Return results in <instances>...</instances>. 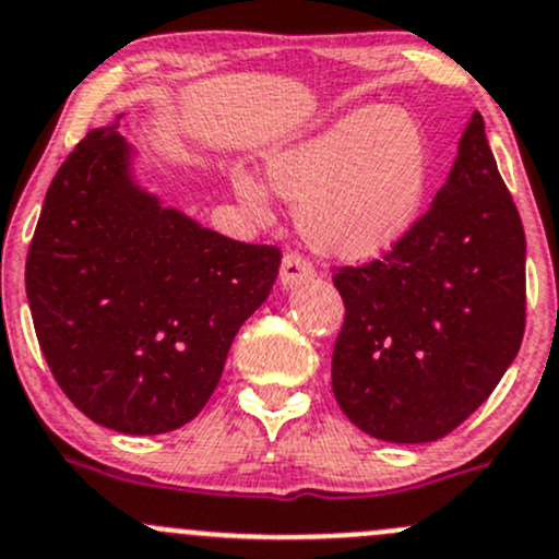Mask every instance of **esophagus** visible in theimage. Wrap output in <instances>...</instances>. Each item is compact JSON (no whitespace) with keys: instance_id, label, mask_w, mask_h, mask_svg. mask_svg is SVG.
Returning a JSON list of instances; mask_svg holds the SVG:
<instances>
[{"instance_id":"esophagus-1","label":"esophagus","mask_w":559,"mask_h":559,"mask_svg":"<svg viewBox=\"0 0 559 559\" xmlns=\"http://www.w3.org/2000/svg\"><path fill=\"white\" fill-rule=\"evenodd\" d=\"M316 278V267L305 260L302 254H286L284 262H281V284L284 286H297L305 284V281Z\"/></svg>"}]
</instances>
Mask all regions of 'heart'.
Returning <instances> with one entry per match:
<instances>
[{"label":"heart","mask_w":559,"mask_h":559,"mask_svg":"<svg viewBox=\"0 0 559 559\" xmlns=\"http://www.w3.org/2000/svg\"><path fill=\"white\" fill-rule=\"evenodd\" d=\"M428 168L420 122L374 104L264 155L267 185L297 203L305 243L340 262L378 260L402 243L426 201ZM230 187L246 214L267 216V187L243 163L230 168Z\"/></svg>","instance_id":"obj_1"}]
</instances>
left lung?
Masks as SVG:
<instances>
[{
	"label": "left lung",
	"mask_w": 559,
	"mask_h": 559,
	"mask_svg": "<svg viewBox=\"0 0 559 559\" xmlns=\"http://www.w3.org/2000/svg\"><path fill=\"white\" fill-rule=\"evenodd\" d=\"M332 281L345 302L332 391L364 433L437 442L490 396L525 334V230L479 111L402 243Z\"/></svg>",
	"instance_id": "1"
}]
</instances>
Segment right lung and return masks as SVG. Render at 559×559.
Here are the masks:
<instances>
[{"mask_svg": "<svg viewBox=\"0 0 559 559\" xmlns=\"http://www.w3.org/2000/svg\"><path fill=\"white\" fill-rule=\"evenodd\" d=\"M115 128L87 133L52 176L26 297L74 407L152 437L205 407L235 334L273 289L281 251L225 238L141 190Z\"/></svg>", "mask_w": 559, "mask_h": 559, "instance_id": "right-lung-1", "label": "right lung"}]
</instances>
